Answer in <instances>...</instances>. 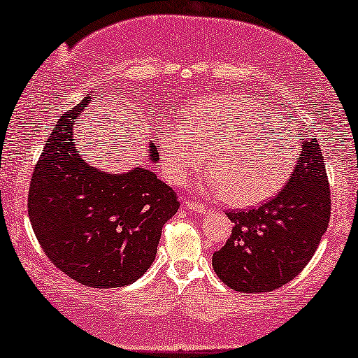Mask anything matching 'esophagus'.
Wrapping results in <instances>:
<instances>
[{
	"label": "esophagus",
	"mask_w": 358,
	"mask_h": 358,
	"mask_svg": "<svg viewBox=\"0 0 358 358\" xmlns=\"http://www.w3.org/2000/svg\"><path fill=\"white\" fill-rule=\"evenodd\" d=\"M183 206L185 208L192 210V212H196V213H203L206 210V206L203 203H200V201H192V200H185Z\"/></svg>",
	"instance_id": "34e87169"
}]
</instances>
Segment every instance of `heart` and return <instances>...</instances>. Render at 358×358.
<instances>
[{
    "label": "heart",
    "mask_w": 358,
    "mask_h": 358,
    "mask_svg": "<svg viewBox=\"0 0 358 358\" xmlns=\"http://www.w3.org/2000/svg\"><path fill=\"white\" fill-rule=\"evenodd\" d=\"M270 113L257 100L243 94H225L203 108L201 122L187 131H170L163 140V160L168 178L182 183L203 165L210 152L213 170L210 192L236 206L264 203L285 187L296 162V145L275 135L262 123Z\"/></svg>",
    "instance_id": "1"
}]
</instances>
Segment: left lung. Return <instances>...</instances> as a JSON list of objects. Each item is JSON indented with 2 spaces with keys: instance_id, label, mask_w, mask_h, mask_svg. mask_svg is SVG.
Instances as JSON below:
<instances>
[{
  "instance_id": "1",
  "label": "left lung",
  "mask_w": 358,
  "mask_h": 358,
  "mask_svg": "<svg viewBox=\"0 0 358 358\" xmlns=\"http://www.w3.org/2000/svg\"><path fill=\"white\" fill-rule=\"evenodd\" d=\"M330 206L320 145L307 131L283 190L257 208L227 213L235 225L227 243L213 253L215 273L242 294H264L283 287L315 253L329 227Z\"/></svg>"
}]
</instances>
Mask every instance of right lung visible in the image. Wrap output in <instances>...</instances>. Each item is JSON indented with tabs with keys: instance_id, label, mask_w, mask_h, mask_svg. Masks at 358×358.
I'll return each instance as SVG.
<instances>
[{
	"instance_id": "obj_1",
	"label": "right lung",
	"mask_w": 358,
	"mask_h": 358,
	"mask_svg": "<svg viewBox=\"0 0 358 358\" xmlns=\"http://www.w3.org/2000/svg\"><path fill=\"white\" fill-rule=\"evenodd\" d=\"M90 101L86 94L56 122L34 165L28 217L56 268L85 287L116 288L150 268L162 228L180 201L148 168L113 175L85 162L73 123ZM148 155V162H157V146H150Z\"/></svg>"
}]
</instances>
